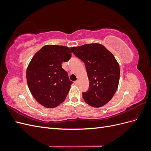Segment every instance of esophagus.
Wrapping results in <instances>:
<instances>
[{"label":"esophagus","instance_id":"1","mask_svg":"<svg viewBox=\"0 0 151 151\" xmlns=\"http://www.w3.org/2000/svg\"><path fill=\"white\" fill-rule=\"evenodd\" d=\"M74 83H75V84H79V81H78V80L74 82Z\"/></svg>","mask_w":151,"mask_h":151}]
</instances>
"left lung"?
I'll list each match as a JSON object with an SVG mask.
<instances>
[{
	"label": "left lung",
	"instance_id": "obj_1",
	"mask_svg": "<svg viewBox=\"0 0 151 151\" xmlns=\"http://www.w3.org/2000/svg\"><path fill=\"white\" fill-rule=\"evenodd\" d=\"M83 60L89 81V89L83 93L85 102L99 108L108 103L117 90L120 66L112 53L99 43L85 44L70 48Z\"/></svg>",
	"mask_w": 151,
	"mask_h": 151
}]
</instances>
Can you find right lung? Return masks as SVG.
Wrapping results in <instances>:
<instances>
[{
	"instance_id": "add662e5",
	"label": "right lung",
	"mask_w": 151,
	"mask_h": 151,
	"mask_svg": "<svg viewBox=\"0 0 151 151\" xmlns=\"http://www.w3.org/2000/svg\"><path fill=\"white\" fill-rule=\"evenodd\" d=\"M71 53L67 47L47 45L29 63L26 70L28 88L35 99L45 108H55L65 101L73 83L62 63L69 60Z\"/></svg>"
}]
</instances>
